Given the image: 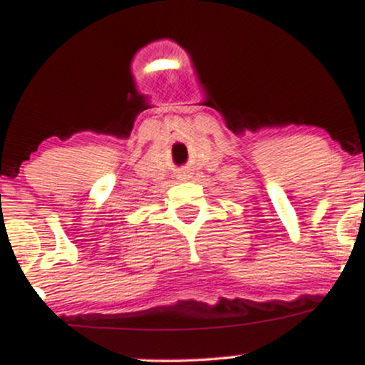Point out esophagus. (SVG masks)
I'll return each instance as SVG.
<instances>
[{
    "instance_id": "1",
    "label": "esophagus",
    "mask_w": 365,
    "mask_h": 365,
    "mask_svg": "<svg viewBox=\"0 0 365 365\" xmlns=\"http://www.w3.org/2000/svg\"><path fill=\"white\" fill-rule=\"evenodd\" d=\"M183 177H187V175H183Z\"/></svg>"
}]
</instances>
